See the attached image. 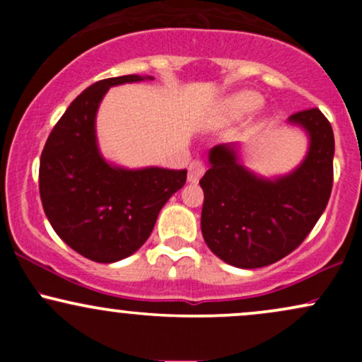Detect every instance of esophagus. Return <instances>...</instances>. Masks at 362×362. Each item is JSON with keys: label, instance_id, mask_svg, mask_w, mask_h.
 Listing matches in <instances>:
<instances>
[{"label": "esophagus", "instance_id": "34e87169", "mask_svg": "<svg viewBox=\"0 0 362 362\" xmlns=\"http://www.w3.org/2000/svg\"><path fill=\"white\" fill-rule=\"evenodd\" d=\"M204 172H206L204 161H202V160H194L192 163L189 165V182H192V184H195V182H199V178L204 175Z\"/></svg>", "mask_w": 362, "mask_h": 362}]
</instances>
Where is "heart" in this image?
<instances>
[{
    "mask_svg": "<svg viewBox=\"0 0 362 362\" xmlns=\"http://www.w3.org/2000/svg\"><path fill=\"white\" fill-rule=\"evenodd\" d=\"M262 105V97L255 91H238V93L230 95L219 105V117L226 120L242 119L245 115L252 114Z\"/></svg>",
    "mask_w": 362,
    "mask_h": 362,
    "instance_id": "b5f03b06",
    "label": "heart"
}]
</instances>
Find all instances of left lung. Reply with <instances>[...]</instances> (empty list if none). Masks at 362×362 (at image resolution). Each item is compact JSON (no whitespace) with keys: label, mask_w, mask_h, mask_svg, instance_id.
Wrapping results in <instances>:
<instances>
[{"label":"left lung","mask_w":362,"mask_h":362,"mask_svg":"<svg viewBox=\"0 0 362 362\" xmlns=\"http://www.w3.org/2000/svg\"><path fill=\"white\" fill-rule=\"evenodd\" d=\"M308 132L303 163L276 180L257 177L238 161L235 144L211 149L201 230L214 255L242 269L271 265L296 250L325 211L334 184V131L318 109L289 117Z\"/></svg>","instance_id":"obj_1"}]
</instances>
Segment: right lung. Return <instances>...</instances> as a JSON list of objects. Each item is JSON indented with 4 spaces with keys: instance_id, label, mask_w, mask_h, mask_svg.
I'll return each mask as SVG.
<instances>
[{
    "instance_id": "add662e5",
    "label": "right lung",
    "mask_w": 362,
    "mask_h": 362,
    "mask_svg": "<svg viewBox=\"0 0 362 362\" xmlns=\"http://www.w3.org/2000/svg\"><path fill=\"white\" fill-rule=\"evenodd\" d=\"M141 80L127 74L88 86L57 120L40 155L39 190L49 223L74 252L100 264L141 248L161 207L187 180V170L112 167L98 151L95 115L103 95Z\"/></svg>"
}]
</instances>
